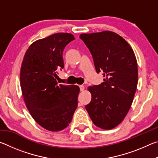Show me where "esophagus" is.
Returning a JSON list of instances; mask_svg holds the SVG:
<instances>
[{"label":"esophagus","mask_w":158,"mask_h":158,"mask_svg":"<svg viewBox=\"0 0 158 158\" xmlns=\"http://www.w3.org/2000/svg\"><path fill=\"white\" fill-rule=\"evenodd\" d=\"M79 88H80V90H81V91H83V90H84V85H79Z\"/></svg>","instance_id":"obj_1"}]
</instances>
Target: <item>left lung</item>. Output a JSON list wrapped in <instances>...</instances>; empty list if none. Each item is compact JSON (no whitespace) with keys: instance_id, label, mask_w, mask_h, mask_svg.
I'll list each match as a JSON object with an SVG mask.
<instances>
[{"instance_id":"left-lung-1","label":"left lung","mask_w":158,"mask_h":158,"mask_svg":"<svg viewBox=\"0 0 158 158\" xmlns=\"http://www.w3.org/2000/svg\"><path fill=\"white\" fill-rule=\"evenodd\" d=\"M91 53L97 73L104 82L89 88L92 98L85 109L96 126L104 130L116 127L132 105L138 83L137 62L130 44L116 33L81 34Z\"/></svg>"}]
</instances>
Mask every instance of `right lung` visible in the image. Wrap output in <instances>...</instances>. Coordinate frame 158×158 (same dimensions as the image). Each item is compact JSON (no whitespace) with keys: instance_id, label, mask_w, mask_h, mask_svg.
<instances>
[{"instance_id":"1","label":"right lung","mask_w":158,"mask_h":158,"mask_svg":"<svg viewBox=\"0 0 158 158\" xmlns=\"http://www.w3.org/2000/svg\"><path fill=\"white\" fill-rule=\"evenodd\" d=\"M74 39L73 34L60 33L38 40L28 47L21 64L26 107L37 123L52 132L68 126L78 105V85L56 81L58 70L64 68L63 50Z\"/></svg>"}]
</instances>
